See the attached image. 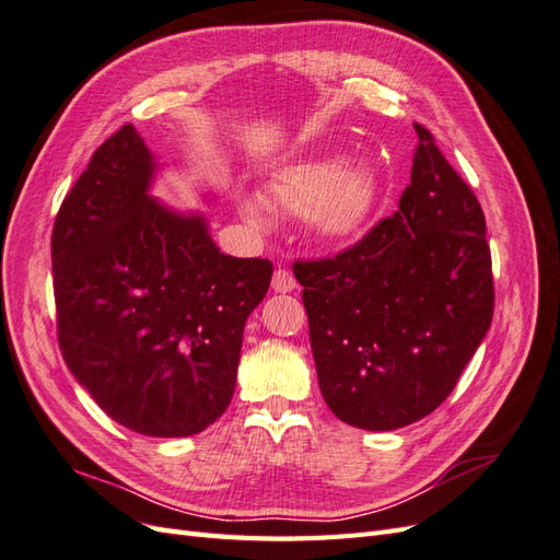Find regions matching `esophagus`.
Returning a JSON list of instances; mask_svg holds the SVG:
<instances>
[{
    "label": "esophagus",
    "mask_w": 560,
    "mask_h": 560,
    "mask_svg": "<svg viewBox=\"0 0 560 560\" xmlns=\"http://www.w3.org/2000/svg\"><path fill=\"white\" fill-rule=\"evenodd\" d=\"M270 287H273V292H278V294H287V292H294L296 290V280H294V276L287 268H278L276 276H273V282H270Z\"/></svg>",
    "instance_id": "esophagus-1"
}]
</instances>
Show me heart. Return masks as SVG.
Returning a JSON list of instances; mask_svg holds the SVG:
<instances>
[{"mask_svg":"<svg viewBox=\"0 0 560 560\" xmlns=\"http://www.w3.org/2000/svg\"><path fill=\"white\" fill-rule=\"evenodd\" d=\"M264 202L287 214H303L319 243H348L369 224L378 202V177L364 161L334 156L287 163L268 177ZM249 224H264L259 200H245Z\"/></svg>","mask_w":560,"mask_h":560,"instance_id":"obj_1","label":"heart"}]
</instances>
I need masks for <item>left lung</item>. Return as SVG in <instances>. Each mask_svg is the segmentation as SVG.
<instances>
[{"label":"left lung","instance_id":"1","mask_svg":"<svg viewBox=\"0 0 560 560\" xmlns=\"http://www.w3.org/2000/svg\"><path fill=\"white\" fill-rule=\"evenodd\" d=\"M416 132L399 210L334 259L294 264L322 397L371 432L432 413L493 319L483 210L432 132Z\"/></svg>","mask_w":560,"mask_h":560}]
</instances>
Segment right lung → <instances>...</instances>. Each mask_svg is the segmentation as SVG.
Masks as SVG:
<instances>
[{
    "label": "right lung",
    "mask_w": 560,
    "mask_h": 560,
    "mask_svg": "<svg viewBox=\"0 0 560 560\" xmlns=\"http://www.w3.org/2000/svg\"><path fill=\"white\" fill-rule=\"evenodd\" d=\"M159 167L128 124L62 200L50 238L58 341L118 425L191 436L231 404L245 322L273 264L229 257L206 217L151 196Z\"/></svg>",
    "instance_id": "1"
}]
</instances>
